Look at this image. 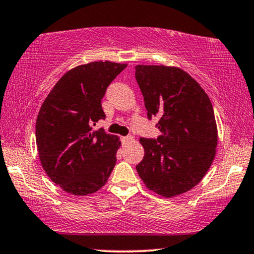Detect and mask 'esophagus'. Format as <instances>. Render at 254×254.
Instances as JSON below:
<instances>
[{"instance_id": "obj_1", "label": "esophagus", "mask_w": 254, "mask_h": 254, "mask_svg": "<svg viewBox=\"0 0 254 254\" xmlns=\"http://www.w3.org/2000/svg\"><path fill=\"white\" fill-rule=\"evenodd\" d=\"M133 140V137L132 136H125V137H122V141L123 143H130V141Z\"/></svg>"}]
</instances>
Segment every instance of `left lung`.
Segmentation results:
<instances>
[{
    "instance_id": "left-lung-1",
    "label": "left lung",
    "mask_w": 254,
    "mask_h": 254,
    "mask_svg": "<svg viewBox=\"0 0 254 254\" xmlns=\"http://www.w3.org/2000/svg\"><path fill=\"white\" fill-rule=\"evenodd\" d=\"M136 81L147 118H157L158 138L139 141L145 154L137 172L146 187L165 197L195 187L210 167L217 146V127L209 97L180 68L138 65Z\"/></svg>"
}]
</instances>
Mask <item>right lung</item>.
Segmentation results:
<instances>
[{"label":"right lung","instance_id":"obj_1","mask_svg":"<svg viewBox=\"0 0 254 254\" xmlns=\"http://www.w3.org/2000/svg\"><path fill=\"white\" fill-rule=\"evenodd\" d=\"M125 64L95 62L60 79L40 108L36 143L40 162L54 184L73 195L95 192L116 165L118 137L93 125L106 115L102 99Z\"/></svg>","mask_w":254,"mask_h":254}]
</instances>
